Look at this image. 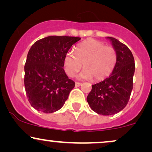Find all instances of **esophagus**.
<instances>
[{
  "label": "esophagus",
  "mask_w": 152,
  "mask_h": 152,
  "mask_svg": "<svg viewBox=\"0 0 152 152\" xmlns=\"http://www.w3.org/2000/svg\"><path fill=\"white\" fill-rule=\"evenodd\" d=\"M81 83H79V82H76V83H75V86H76V87H79L81 85Z\"/></svg>",
  "instance_id": "obj_1"
}]
</instances>
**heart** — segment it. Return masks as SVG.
Wrapping results in <instances>:
<instances>
[{
  "instance_id": "1",
  "label": "heart",
  "mask_w": 152,
  "mask_h": 152,
  "mask_svg": "<svg viewBox=\"0 0 152 152\" xmlns=\"http://www.w3.org/2000/svg\"><path fill=\"white\" fill-rule=\"evenodd\" d=\"M117 61L115 49L105 46L101 42L88 39L78 44L75 53L73 51L65 55L64 64L66 74L74 76L83 65L84 69L78 75L80 79L103 81L111 74Z\"/></svg>"
}]
</instances>
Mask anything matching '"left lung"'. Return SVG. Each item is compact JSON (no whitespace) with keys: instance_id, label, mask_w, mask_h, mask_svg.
<instances>
[{"instance_id":"obj_1","label":"left lung","mask_w":152,"mask_h":152,"mask_svg":"<svg viewBox=\"0 0 152 152\" xmlns=\"http://www.w3.org/2000/svg\"><path fill=\"white\" fill-rule=\"evenodd\" d=\"M110 40L117 53V61L112 74L103 81L92 86L87 96L91 108L103 115L116 114L125 108L133 88L134 59L129 49L114 37Z\"/></svg>"}]
</instances>
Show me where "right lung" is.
I'll list each match as a JSON object with an SVG mask.
<instances>
[{"label":"right lung","instance_id":"obj_1","mask_svg":"<svg viewBox=\"0 0 152 152\" xmlns=\"http://www.w3.org/2000/svg\"><path fill=\"white\" fill-rule=\"evenodd\" d=\"M80 37L49 36L34 42L25 65V91L30 105L38 111L52 113L68 99L74 81L64 70L65 55Z\"/></svg>","mask_w":152,"mask_h":152}]
</instances>
